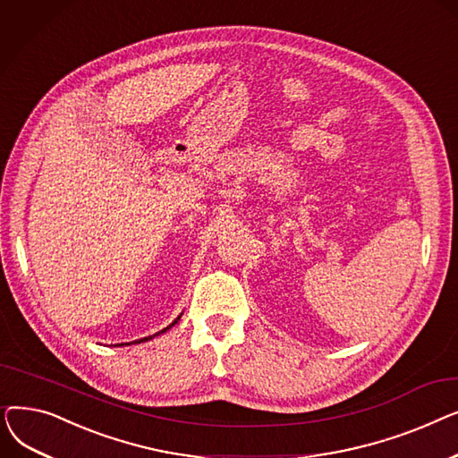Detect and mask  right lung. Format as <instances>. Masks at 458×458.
Returning a JSON list of instances; mask_svg holds the SVG:
<instances>
[{"mask_svg": "<svg viewBox=\"0 0 458 458\" xmlns=\"http://www.w3.org/2000/svg\"><path fill=\"white\" fill-rule=\"evenodd\" d=\"M180 318H182V314H180V316H178V318H176V319H174V321H173V323H171V325H168V327H166V328H163V330H159V332H157V334H154V335H148V338H142V340H139V342H137V340H135V342H133V344H140V342H148V340H152V338H156V335H159V334H163V332H166V330H168V328H171V327H174V325H176V323H178V321H180ZM118 345H130V344H118Z\"/></svg>", "mask_w": 458, "mask_h": 458, "instance_id": "right-lung-1", "label": "right lung"}]
</instances>
